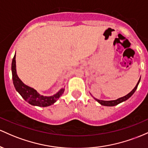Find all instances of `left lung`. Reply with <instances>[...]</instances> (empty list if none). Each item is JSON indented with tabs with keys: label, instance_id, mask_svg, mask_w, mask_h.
<instances>
[{
	"label": "left lung",
	"instance_id": "8db88e82",
	"mask_svg": "<svg viewBox=\"0 0 148 148\" xmlns=\"http://www.w3.org/2000/svg\"><path fill=\"white\" fill-rule=\"evenodd\" d=\"M140 79H139L138 82L137 84L136 85V87H134V89H133V90L130 93H129V94H127V95L123 96V97H121V98H119V99H117V100H114V101H102V100H99V99H94L96 101H97L99 103L101 104V105L102 106H114L116 105H118L119 103H120L123 102V101H127L128 99H129V98L132 96L133 94H134V93L136 92V90L137 87H138V85L139 82H140Z\"/></svg>",
	"mask_w": 148,
	"mask_h": 148
}]
</instances>
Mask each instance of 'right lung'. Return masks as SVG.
Instances as JSON below:
<instances>
[{"label":"right lung","instance_id":"right-lung-1","mask_svg":"<svg viewBox=\"0 0 148 148\" xmlns=\"http://www.w3.org/2000/svg\"><path fill=\"white\" fill-rule=\"evenodd\" d=\"M15 56L16 54H14L12 61V74L13 84L16 90L22 96L23 99L31 105L39 107H47L54 104L62 95L64 92V89H61L59 92L52 96H44L38 94L37 91L34 89L24 84L17 76L16 71Z\"/></svg>","mask_w":148,"mask_h":148}]
</instances>
